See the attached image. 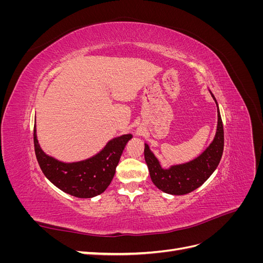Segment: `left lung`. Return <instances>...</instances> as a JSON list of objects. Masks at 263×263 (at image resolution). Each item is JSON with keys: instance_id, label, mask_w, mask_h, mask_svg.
<instances>
[{"instance_id": "1", "label": "left lung", "mask_w": 263, "mask_h": 263, "mask_svg": "<svg viewBox=\"0 0 263 263\" xmlns=\"http://www.w3.org/2000/svg\"><path fill=\"white\" fill-rule=\"evenodd\" d=\"M217 105V129L213 141L203 153L195 159L184 163L172 164L163 168L160 161L145 144V160L148 165L151 181L162 192L171 195H183L200 187L216 170L224 150V128L217 101L209 90Z\"/></svg>"}]
</instances>
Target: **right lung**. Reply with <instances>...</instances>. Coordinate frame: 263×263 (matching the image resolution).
<instances>
[{
    "instance_id": "right-lung-1",
    "label": "right lung",
    "mask_w": 263,
    "mask_h": 263,
    "mask_svg": "<svg viewBox=\"0 0 263 263\" xmlns=\"http://www.w3.org/2000/svg\"><path fill=\"white\" fill-rule=\"evenodd\" d=\"M132 138V134L122 135L110 139L97 155L85 160L63 162L42 149L37 139L36 124L34 126L35 154L45 177L65 193L80 198L94 197L107 189L123 150Z\"/></svg>"
}]
</instances>
